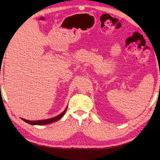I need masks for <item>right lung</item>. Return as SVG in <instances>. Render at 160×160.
<instances>
[{"label":"right lung","mask_w":160,"mask_h":160,"mask_svg":"<svg viewBox=\"0 0 160 160\" xmlns=\"http://www.w3.org/2000/svg\"><path fill=\"white\" fill-rule=\"evenodd\" d=\"M67 107L65 109V110L62 111L61 113H60L59 115H58L55 118H50V119H44V120H38V121H29V120H27L23 118H21L22 120H23L24 122H25L26 123H28V124H31V125H46V124H49V123H54L57 121H58L59 119H60L62 116L64 115V114L65 113L66 111H67Z\"/></svg>","instance_id":"add662e5"}]
</instances>
